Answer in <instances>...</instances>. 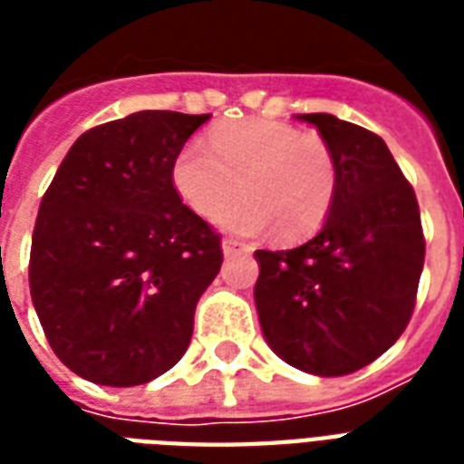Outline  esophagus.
<instances>
[{
    "label": "esophagus",
    "mask_w": 464,
    "mask_h": 464,
    "mask_svg": "<svg viewBox=\"0 0 464 464\" xmlns=\"http://www.w3.org/2000/svg\"><path fill=\"white\" fill-rule=\"evenodd\" d=\"M221 247H224L226 257H236V255L240 253H247V246H243V243H238V240L233 238H224Z\"/></svg>",
    "instance_id": "1"
}]
</instances>
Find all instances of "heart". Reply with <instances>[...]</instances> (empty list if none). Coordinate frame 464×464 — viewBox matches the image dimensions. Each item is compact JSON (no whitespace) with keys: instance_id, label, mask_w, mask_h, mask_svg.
<instances>
[{"instance_id":"heart-1","label":"heart","mask_w":464,"mask_h":464,"mask_svg":"<svg viewBox=\"0 0 464 464\" xmlns=\"http://www.w3.org/2000/svg\"><path fill=\"white\" fill-rule=\"evenodd\" d=\"M175 192L199 217L236 233H265L279 226L296 238L323 224L337 189V163L320 137L276 120L224 122L202 141H188L170 166Z\"/></svg>"}]
</instances>
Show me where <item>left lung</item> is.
I'll return each instance as SVG.
<instances>
[{
    "mask_svg": "<svg viewBox=\"0 0 464 464\" xmlns=\"http://www.w3.org/2000/svg\"><path fill=\"white\" fill-rule=\"evenodd\" d=\"M315 125L337 163L320 231L291 250H255V305L272 352L305 373L334 378L368 366L410 323L424 233L417 195L378 134L330 112Z\"/></svg>",
    "mask_w": 464,
    "mask_h": 464,
    "instance_id": "8db88e82",
    "label": "left lung"
}]
</instances>
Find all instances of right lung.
I'll return each mask as SVG.
<instances>
[{"instance_id":"1","label":"right lung","mask_w":464,"mask_h":464,"mask_svg":"<svg viewBox=\"0 0 464 464\" xmlns=\"http://www.w3.org/2000/svg\"><path fill=\"white\" fill-rule=\"evenodd\" d=\"M211 115L140 111L83 132L33 228L28 282L57 359L86 381L132 388L188 352L221 238L180 202L170 166Z\"/></svg>"}]
</instances>
